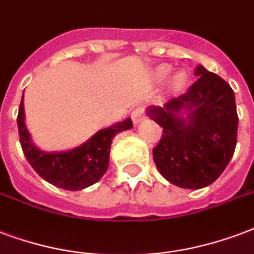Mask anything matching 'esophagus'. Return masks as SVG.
<instances>
[{
    "label": "esophagus",
    "instance_id": "34e87169",
    "mask_svg": "<svg viewBox=\"0 0 254 254\" xmlns=\"http://www.w3.org/2000/svg\"><path fill=\"white\" fill-rule=\"evenodd\" d=\"M144 114H145L144 106H138V108H135V109L131 112V120H133V123L134 124L141 123V121L144 120Z\"/></svg>",
    "mask_w": 254,
    "mask_h": 254
}]
</instances>
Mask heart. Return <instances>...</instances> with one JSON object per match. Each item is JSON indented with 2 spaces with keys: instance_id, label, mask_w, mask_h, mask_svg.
I'll return each instance as SVG.
<instances>
[{
  "instance_id": "b5f03b06",
  "label": "heart",
  "mask_w": 254,
  "mask_h": 254,
  "mask_svg": "<svg viewBox=\"0 0 254 254\" xmlns=\"http://www.w3.org/2000/svg\"><path fill=\"white\" fill-rule=\"evenodd\" d=\"M170 73H172V66L164 64V65H160V66H157L154 69V71H153V77H154V80L158 81V82H162V81H165L166 78L169 77ZM185 82H187V74H185L184 71H177V73L170 78L168 89H169V92L177 93L179 90H181V89L184 88Z\"/></svg>"
}]
</instances>
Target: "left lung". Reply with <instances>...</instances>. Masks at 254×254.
Instances as JSON below:
<instances>
[{"mask_svg": "<svg viewBox=\"0 0 254 254\" xmlns=\"http://www.w3.org/2000/svg\"><path fill=\"white\" fill-rule=\"evenodd\" d=\"M194 74L198 78L184 94L146 110L164 129L153 149L156 166L169 183L185 189L208 187L220 177L233 157L239 127L229 84L201 65Z\"/></svg>", "mask_w": 254, "mask_h": 254, "instance_id": "8db88e82", "label": "left lung"}]
</instances>
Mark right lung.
<instances>
[{"mask_svg":"<svg viewBox=\"0 0 254 254\" xmlns=\"http://www.w3.org/2000/svg\"><path fill=\"white\" fill-rule=\"evenodd\" d=\"M24 116V96L17 117L19 142L24 154L38 176L54 187L66 190H81L96 184L105 174L109 166L112 138L121 131L133 127L130 119L113 127L97 131L92 138L77 148L66 152L48 153L40 150L32 142Z\"/></svg>","mask_w":254,"mask_h":254,"instance_id":"add662e5","label":"right lung"}]
</instances>
